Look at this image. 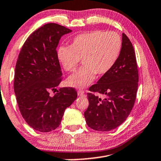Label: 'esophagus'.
I'll return each mask as SVG.
<instances>
[{
  "label": "esophagus",
  "instance_id": "obj_1",
  "mask_svg": "<svg viewBox=\"0 0 161 161\" xmlns=\"http://www.w3.org/2000/svg\"><path fill=\"white\" fill-rule=\"evenodd\" d=\"M77 94L79 96H85V91L83 90H79L77 91Z\"/></svg>",
  "mask_w": 161,
  "mask_h": 161
}]
</instances>
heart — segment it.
Returning <instances> with one entry per match:
<instances>
[{
  "label": "heart",
  "mask_w": 161,
  "mask_h": 161,
  "mask_svg": "<svg viewBox=\"0 0 161 161\" xmlns=\"http://www.w3.org/2000/svg\"><path fill=\"white\" fill-rule=\"evenodd\" d=\"M122 50V39L114 32L94 30L76 36L69 47L57 50L58 62L67 71H74L80 59L83 67L67 79V85L86 87L94 81L95 75L103 76L115 64Z\"/></svg>",
  "instance_id": "obj_1"
}]
</instances>
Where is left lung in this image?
I'll use <instances>...</instances> for the list:
<instances>
[{
  "label": "left lung",
  "instance_id": "1",
  "mask_svg": "<svg viewBox=\"0 0 161 161\" xmlns=\"http://www.w3.org/2000/svg\"><path fill=\"white\" fill-rule=\"evenodd\" d=\"M136 53L128 37L122 36V50L115 64L87 93L89 106L85 112L87 125L97 131L116 128L129 116L136 99L138 85ZM95 93L106 96L102 99Z\"/></svg>",
  "mask_w": 161,
  "mask_h": 161
}]
</instances>
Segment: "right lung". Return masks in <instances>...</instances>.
<instances>
[{
    "mask_svg": "<svg viewBox=\"0 0 161 161\" xmlns=\"http://www.w3.org/2000/svg\"><path fill=\"white\" fill-rule=\"evenodd\" d=\"M71 30L57 24H47L31 34L23 45L15 69L14 92L25 121L32 128L48 132L57 129L65 109L77 97L72 87L49 92L62 80L57 47L64 35Z\"/></svg>",
    "mask_w": 161,
    "mask_h": 161,
    "instance_id": "1",
    "label": "right lung"
}]
</instances>
